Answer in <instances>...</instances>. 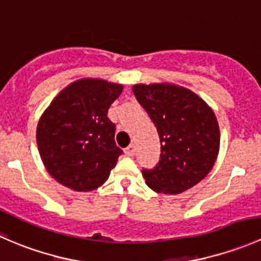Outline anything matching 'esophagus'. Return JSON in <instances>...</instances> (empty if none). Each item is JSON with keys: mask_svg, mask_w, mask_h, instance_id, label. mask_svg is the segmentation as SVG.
Here are the masks:
<instances>
[{"mask_svg": "<svg viewBox=\"0 0 261 261\" xmlns=\"http://www.w3.org/2000/svg\"><path fill=\"white\" fill-rule=\"evenodd\" d=\"M135 152H136V147L134 144H131V145H128L125 149V154L127 155V156H134V155H135Z\"/></svg>", "mask_w": 261, "mask_h": 261, "instance_id": "obj_1", "label": "esophagus"}]
</instances>
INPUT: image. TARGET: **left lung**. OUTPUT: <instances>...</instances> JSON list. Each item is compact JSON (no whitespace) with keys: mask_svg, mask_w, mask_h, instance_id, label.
I'll use <instances>...</instances> for the list:
<instances>
[{"mask_svg":"<svg viewBox=\"0 0 261 261\" xmlns=\"http://www.w3.org/2000/svg\"><path fill=\"white\" fill-rule=\"evenodd\" d=\"M139 103L160 139V159L143 169L158 193L178 194L199 183L213 168L220 149V128L213 111L196 93L172 84H136Z\"/></svg>","mask_w":261,"mask_h":261,"instance_id":"1","label":"left lung"}]
</instances>
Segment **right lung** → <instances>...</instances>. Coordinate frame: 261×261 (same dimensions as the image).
Segmentation results:
<instances>
[{
	"instance_id": "1",
	"label": "right lung",
	"mask_w": 261,
	"mask_h": 261,
	"mask_svg": "<svg viewBox=\"0 0 261 261\" xmlns=\"http://www.w3.org/2000/svg\"><path fill=\"white\" fill-rule=\"evenodd\" d=\"M122 86L81 80L63 89L45 110L36 130L39 152L49 174L77 192L97 189L122 154L116 125L107 117Z\"/></svg>"
}]
</instances>
